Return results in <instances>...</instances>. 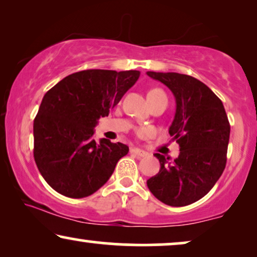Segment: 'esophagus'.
<instances>
[{
	"mask_svg": "<svg viewBox=\"0 0 257 257\" xmlns=\"http://www.w3.org/2000/svg\"><path fill=\"white\" fill-rule=\"evenodd\" d=\"M132 152L136 154V156H138L140 158H144V157H147L149 156V153L145 152L144 150H140V149H132Z\"/></svg>",
	"mask_w": 257,
	"mask_h": 257,
	"instance_id": "34e87169",
	"label": "esophagus"
}]
</instances>
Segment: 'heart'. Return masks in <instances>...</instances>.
Wrapping results in <instances>:
<instances>
[{"label":"heart","mask_w":257,"mask_h":257,"mask_svg":"<svg viewBox=\"0 0 257 257\" xmlns=\"http://www.w3.org/2000/svg\"><path fill=\"white\" fill-rule=\"evenodd\" d=\"M147 96H149V100H152V99H157V98L166 97V93H165L164 91L160 89H152Z\"/></svg>","instance_id":"obj_1"}]
</instances>
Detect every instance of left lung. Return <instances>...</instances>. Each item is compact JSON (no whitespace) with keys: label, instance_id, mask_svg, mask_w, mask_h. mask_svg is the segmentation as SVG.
<instances>
[{"label":"left lung","instance_id":"obj_1","mask_svg":"<svg viewBox=\"0 0 257 257\" xmlns=\"http://www.w3.org/2000/svg\"><path fill=\"white\" fill-rule=\"evenodd\" d=\"M175 97L171 137L180 147L174 161L159 153L160 170L147 180L151 193L168 206L182 207L203 198L226 167L230 125L222 101L206 84L177 72L147 71Z\"/></svg>","mask_w":257,"mask_h":257}]
</instances>
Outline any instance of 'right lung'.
<instances>
[{"label": "right lung", "instance_id": "obj_1", "mask_svg": "<svg viewBox=\"0 0 257 257\" xmlns=\"http://www.w3.org/2000/svg\"><path fill=\"white\" fill-rule=\"evenodd\" d=\"M140 76L137 70H84L66 76L42 99L34 120V158L38 171L59 194L72 199L97 192L128 153L121 143L92 138Z\"/></svg>", "mask_w": 257, "mask_h": 257}]
</instances>
